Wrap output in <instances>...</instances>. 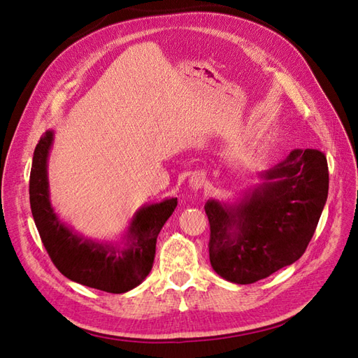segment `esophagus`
Returning <instances> with one entry per match:
<instances>
[{
  "label": "esophagus",
  "instance_id": "esophagus-1",
  "mask_svg": "<svg viewBox=\"0 0 358 358\" xmlns=\"http://www.w3.org/2000/svg\"><path fill=\"white\" fill-rule=\"evenodd\" d=\"M206 183H208V179H206L204 173H194V175L189 178V187L194 189V191H199L201 189Z\"/></svg>",
  "mask_w": 358,
  "mask_h": 358
}]
</instances>
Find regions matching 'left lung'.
<instances>
[{"label":"left lung","mask_w":358,"mask_h":358,"mask_svg":"<svg viewBox=\"0 0 358 358\" xmlns=\"http://www.w3.org/2000/svg\"><path fill=\"white\" fill-rule=\"evenodd\" d=\"M266 182L234 204H204L213 270L234 284H254L303 255L329 194V166L317 149H294L262 175Z\"/></svg>","instance_id":"left-lung-1"}]
</instances>
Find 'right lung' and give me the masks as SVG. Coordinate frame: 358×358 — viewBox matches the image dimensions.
<instances>
[{"label":"right lung","mask_w":358,"mask_h":358,"mask_svg":"<svg viewBox=\"0 0 358 358\" xmlns=\"http://www.w3.org/2000/svg\"><path fill=\"white\" fill-rule=\"evenodd\" d=\"M53 131L41 136L32 157L29 203L41 242L59 272L74 282L112 294L136 288L149 275L157 237L178 206V199L143 206L133 216L125 246L83 239L61 222L49 200L48 157Z\"/></svg>","instance_id":"add662e5"}]
</instances>
